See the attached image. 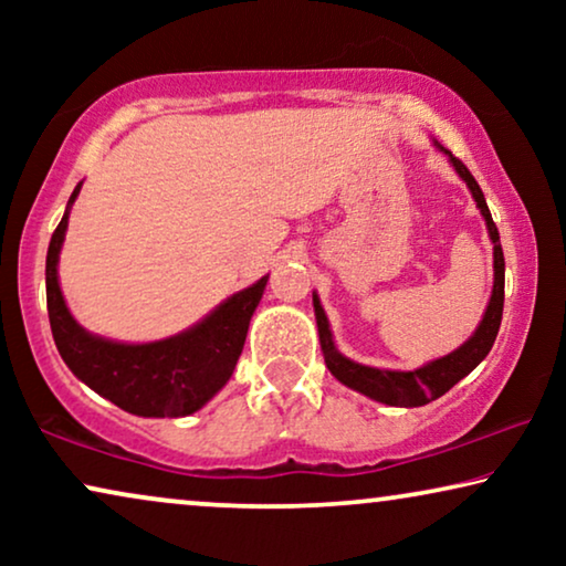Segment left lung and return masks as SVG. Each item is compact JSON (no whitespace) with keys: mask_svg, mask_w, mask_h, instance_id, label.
Instances as JSON below:
<instances>
[{"mask_svg":"<svg viewBox=\"0 0 566 566\" xmlns=\"http://www.w3.org/2000/svg\"><path fill=\"white\" fill-rule=\"evenodd\" d=\"M451 157V165L455 167L463 180H467L471 196H474L479 211H482L486 229H490L492 244H494V289H492V298L490 306H486L484 319L479 324L474 335H471L469 343H463L459 350H453L446 358L432 360L428 366L417 368V370H381V368H370V366H360V363L347 360L345 355L337 353L335 343H332V332H329V322L327 314L319 304V298L314 296V314H316V327H319V343H322V353H324V363L332 370V376L337 381H343L350 389L366 394V397L381 401V405L389 407H422L428 401L443 397V394L461 381L463 376H469L479 363L486 358V353L492 350L494 337L500 332V322H502V304H505V254H502V244H500V231L494 227L490 208H486L484 192L479 188L474 175L469 172L467 165L459 157H453L451 151H446Z\"/></svg>","mask_w":566,"mask_h":566,"instance_id":"obj_1","label":"left lung"}]
</instances>
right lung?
Instances as JSON below:
<instances>
[{"label":"right lung","mask_w":566,"mask_h":566,"mask_svg":"<svg viewBox=\"0 0 566 566\" xmlns=\"http://www.w3.org/2000/svg\"><path fill=\"white\" fill-rule=\"evenodd\" d=\"M80 185L69 198V206L74 203ZM66 223L69 211L53 231L45 254V301L61 358L90 389L130 415L185 417L198 412L234 374L268 277L234 293L182 335L149 345L111 343L84 332L61 296L56 265Z\"/></svg>","instance_id":"right-lung-1"}]
</instances>
